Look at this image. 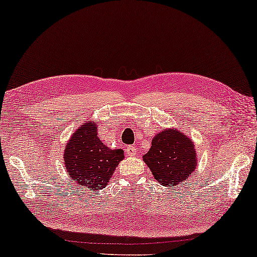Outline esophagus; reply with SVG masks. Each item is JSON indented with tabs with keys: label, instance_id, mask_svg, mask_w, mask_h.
I'll return each instance as SVG.
<instances>
[{
	"label": "esophagus",
	"instance_id": "1",
	"mask_svg": "<svg viewBox=\"0 0 257 257\" xmlns=\"http://www.w3.org/2000/svg\"><path fill=\"white\" fill-rule=\"evenodd\" d=\"M125 152H126V155L127 156H136L137 155V148L134 147V146H127V147H126V149H125Z\"/></svg>",
	"mask_w": 257,
	"mask_h": 257
}]
</instances>
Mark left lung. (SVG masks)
Instances as JSON below:
<instances>
[{
  "label": "left lung",
  "instance_id": "1",
  "mask_svg": "<svg viewBox=\"0 0 257 257\" xmlns=\"http://www.w3.org/2000/svg\"><path fill=\"white\" fill-rule=\"evenodd\" d=\"M142 160L162 186H176L196 169L199 156L194 142L181 130L164 128L152 140Z\"/></svg>",
  "mask_w": 257,
  "mask_h": 257
}]
</instances>
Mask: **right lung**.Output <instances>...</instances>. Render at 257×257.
<instances>
[{"label":"right lung","instance_id":"obj_1","mask_svg":"<svg viewBox=\"0 0 257 257\" xmlns=\"http://www.w3.org/2000/svg\"><path fill=\"white\" fill-rule=\"evenodd\" d=\"M98 126L86 120L66 142L63 159L70 178L85 191L104 188L111 179L123 149H110L97 137Z\"/></svg>","mask_w":257,"mask_h":257}]
</instances>
